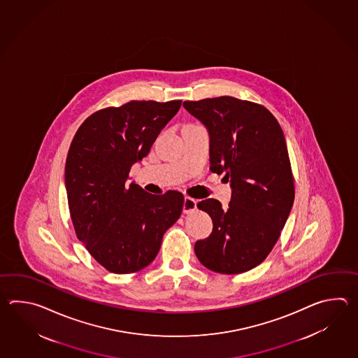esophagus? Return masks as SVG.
Instances as JSON below:
<instances>
[{
	"label": "esophagus",
	"instance_id": "1",
	"mask_svg": "<svg viewBox=\"0 0 358 358\" xmlns=\"http://www.w3.org/2000/svg\"><path fill=\"white\" fill-rule=\"evenodd\" d=\"M197 208V201L193 198L187 197L184 198V205H182V211L185 213H192Z\"/></svg>",
	"mask_w": 358,
	"mask_h": 358
}]
</instances>
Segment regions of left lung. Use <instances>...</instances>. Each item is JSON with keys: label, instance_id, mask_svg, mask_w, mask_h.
Segmentation results:
<instances>
[{"label": "left lung", "instance_id": "1", "mask_svg": "<svg viewBox=\"0 0 358 358\" xmlns=\"http://www.w3.org/2000/svg\"><path fill=\"white\" fill-rule=\"evenodd\" d=\"M210 134V170L230 180L231 199L198 202L213 233L197 241L199 262L219 274L259 265L278 242L294 202V179L282 128L266 107L230 96L185 101Z\"/></svg>", "mask_w": 358, "mask_h": 358}]
</instances>
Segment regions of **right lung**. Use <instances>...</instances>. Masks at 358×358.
Returning <instances> with one entry per match:
<instances>
[{"label": "right lung", "mask_w": 358, "mask_h": 358, "mask_svg": "<svg viewBox=\"0 0 358 358\" xmlns=\"http://www.w3.org/2000/svg\"><path fill=\"white\" fill-rule=\"evenodd\" d=\"M182 105L130 101L92 114L76 130L65 165L69 210L78 239L115 274H131L152 262L162 236L184 205L178 190L151 194L128 182Z\"/></svg>", "instance_id": "obj_1"}]
</instances>
